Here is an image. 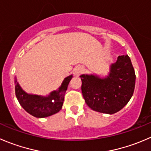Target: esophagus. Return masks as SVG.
I'll list each match as a JSON object with an SVG mask.
<instances>
[{"instance_id":"obj_1","label":"esophagus","mask_w":151,"mask_h":151,"mask_svg":"<svg viewBox=\"0 0 151 151\" xmlns=\"http://www.w3.org/2000/svg\"><path fill=\"white\" fill-rule=\"evenodd\" d=\"M83 71V67L81 65H77L74 68V74L75 76H78L81 74Z\"/></svg>"}]
</instances>
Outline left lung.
I'll list each match as a JSON object with an SVG mask.
<instances>
[{"label": "left lung", "instance_id": "8db88e82", "mask_svg": "<svg viewBox=\"0 0 151 151\" xmlns=\"http://www.w3.org/2000/svg\"><path fill=\"white\" fill-rule=\"evenodd\" d=\"M80 77L82 93L88 106L108 114L123 108L133 96L135 88V71L127 55L118 57L105 78L93 74H82Z\"/></svg>", "mask_w": 151, "mask_h": 151}]
</instances>
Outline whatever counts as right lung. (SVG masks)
Returning a JSON list of instances; mask_svg holds the SVG:
<instances>
[{
	"label": "right lung",
	"instance_id": "add662e5",
	"mask_svg": "<svg viewBox=\"0 0 151 151\" xmlns=\"http://www.w3.org/2000/svg\"><path fill=\"white\" fill-rule=\"evenodd\" d=\"M71 78L72 75L65 77L58 90L51 92L49 96H43L26 93L18 84L15 77L16 97L23 109L32 116L37 118L52 116L59 112L62 108L64 96Z\"/></svg>",
	"mask_w": 151,
	"mask_h": 151
}]
</instances>
